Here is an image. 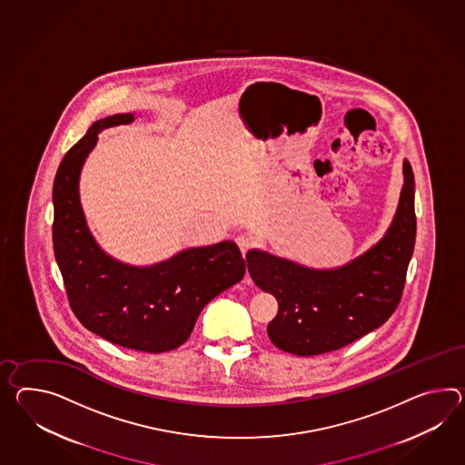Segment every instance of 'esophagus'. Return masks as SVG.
Returning a JSON list of instances; mask_svg holds the SVG:
<instances>
[{
    "label": "esophagus",
    "mask_w": 465,
    "mask_h": 465,
    "mask_svg": "<svg viewBox=\"0 0 465 465\" xmlns=\"http://www.w3.org/2000/svg\"><path fill=\"white\" fill-rule=\"evenodd\" d=\"M235 242H237L238 249H240L242 253H247L250 247H252V238L247 237V235H238V237L235 238Z\"/></svg>",
    "instance_id": "34e87169"
}]
</instances>
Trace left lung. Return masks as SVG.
I'll use <instances>...</instances> for the list:
<instances>
[{"instance_id":"left-lung-1","label":"left lung","mask_w":465,"mask_h":465,"mask_svg":"<svg viewBox=\"0 0 465 465\" xmlns=\"http://www.w3.org/2000/svg\"><path fill=\"white\" fill-rule=\"evenodd\" d=\"M405 183L385 238L360 259L334 271H309L252 250L250 277L279 302L267 326L282 351L314 356L336 351L385 324L403 295L417 237L415 178L403 163Z\"/></svg>"}]
</instances>
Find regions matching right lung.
<instances>
[{
  "label": "right lung",
  "instance_id": "right-lung-1",
  "mask_svg": "<svg viewBox=\"0 0 465 465\" xmlns=\"http://www.w3.org/2000/svg\"><path fill=\"white\" fill-rule=\"evenodd\" d=\"M133 121V114H115L94 123L62 159L54 182V253L84 328L129 350L171 351L190 338L203 307L242 281L245 262L233 242L184 250L148 269L123 265L99 249L80 206V170L97 133Z\"/></svg>",
  "mask_w": 465,
  "mask_h": 465
}]
</instances>
